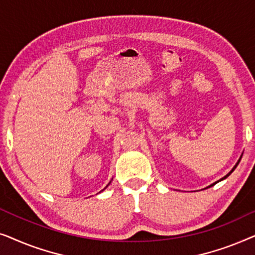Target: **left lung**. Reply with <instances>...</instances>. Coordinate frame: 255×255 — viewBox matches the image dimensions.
Wrapping results in <instances>:
<instances>
[{
  "mask_svg": "<svg viewBox=\"0 0 255 255\" xmlns=\"http://www.w3.org/2000/svg\"><path fill=\"white\" fill-rule=\"evenodd\" d=\"M242 156H243V154H242V155H240V158H239V160H238V161H237V163H236V165H235V167H233V168H232L231 170H230V172H229L228 174H226V175H225L224 177H222V179H221V180L216 181V182H215V183H212V184H210V186H209V187H212V186H214V184H216V183H218V182H221V181H223V180H225V179H226V177H228L229 175H231V173L233 172V170H235V169H236V167H237V166H238V163L240 162V160H242ZM207 188H208V187H207Z\"/></svg>",
  "mask_w": 255,
  "mask_h": 255,
  "instance_id": "8db88e82",
  "label": "left lung"
}]
</instances>
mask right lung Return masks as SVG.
Instances as JSON below:
<instances>
[{"instance_id": "1", "label": "right lung", "mask_w": 255, "mask_h": 255, "mask_svg": "<svg viewBox=\"0 0 255 255\" xmlns=\"http://www.w3.org/2000/svg\"><path fill=\"white\" fill-rule=\"evenodd\" d=\"M110 182H111V181H110ZM110 182H109V183H108V186H109V184H110ZM108 186H107V187H108ZM107 187H106V188H107ZM106 188H104V189H106ZM104 189H103V190H104ZM103 190H101V191H103ZM101 191H100V193H101Z\"/></svg>"}]
</instances>
